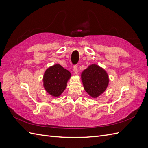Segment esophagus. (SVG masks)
I'll return each instance as SVG.
<instances>
[{
	"label": "esophagus",
	"instance_id": "esophagus-1",
	"mask_svg": "<svg viewBox=\"0 0 148 148\" xmlns=\"http://www.w3.org/2000/svg\"><path fill=\"white\" fill-rule=\"evenodd\" d=\"M73 71H74L76 75H77V73H78V69H77V65H75L73 66Z\"/></svg>",
	"mask_w": 148,
	"mask_h": 148
}]
</instances>
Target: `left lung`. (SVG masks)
I'll return each instance as SVG.
<instances>
[{"label": "left lung", "instance_id": "1", "mask_svg": "<svg viewBox=\"0 0 148 148\" xmlns=\"http://www.w3.org/2000/svg\"><path fill=\"white\" fill-rule=\"evenodd\" d=\"M83 88L92 98H96L104 92L109 83L106 71L96 64L89 65L81 75Z\"/></svg>", "mask_w": 148, "mask_h": 148}]
</instances>
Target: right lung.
<instances>
[{"mask_svg":"<svg viewBox=\"0 0 148 148\" xmlns=\"http://www.w3.org/2000/svg\"><path fill=\"white\" fill-rule=\"evenodd\" d=\"M71 75L70 71L60 64L49 66L43 76L44 88L50 95L59 97L66 88Z\"/></svg>","mask_w":148,"mask_h":148,"instance_id":"add662e5","label":"right lung"}]
</instances>
